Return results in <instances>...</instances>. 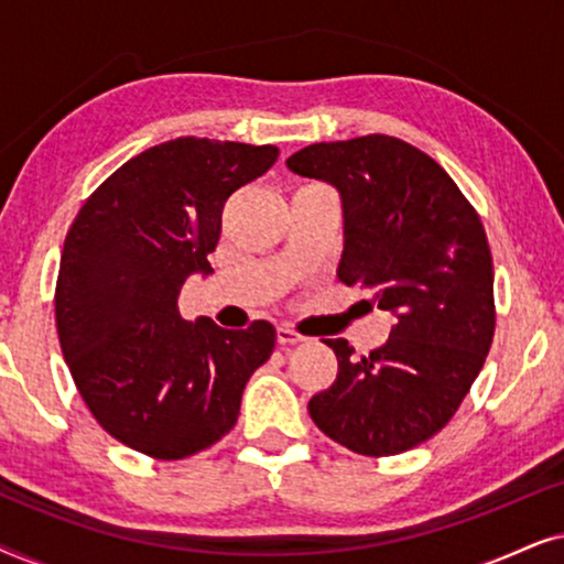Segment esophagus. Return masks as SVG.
Returning a JSON list of instances; mask_svg holds the SVG:
<instances>
[{
  "label": "esophagus",
  "instance_id": "34e87169",
  "mask_svg": "<svg viewBox=\"0 0 564 564\" xmlns=\"http://www.w3.org/2000/svg\"><path fill=\"white\" fill-rule=\"evenodd\" d=\"M300 341H303V334H300V330L290 328V326L276 328V344H280V346H295Z\"/></svg>",
  "mask_w": 564,
  "mask_h": 564
}]
</instances>
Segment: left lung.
<instances>
[{"instance_id":"8db88e82","label":"left lung","mask_w":564,"mask_h":564,"mask_svg":"<svg viewBox=\"0 0 564 564\" xmlns=\"http://www.w3.org/2000/svg\"><path fill=\"white\" fill-rule=\"evenodd\" d=\"M288 166L341 192L338 280L395 315L380 349L326 338L338 375L311 398L323 434L392 457L438 434L473 388L496 334L492 253L480 215L429 153L392 135L313 143Z\"/></svg>"}]
</instances>
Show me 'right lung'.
I'll use <instances>...</instances> for the list:
<instances>
[{"instance_id":"1","label":"right lung","mask_w":564,"mask_h":564,"mask_svg":"<svg viewBox=\"0 0 564 564\" xmlns=\"http://www.w3.org/2000/svg\"><path fill=\"white\" fill-rule=\"evenodd\" d=\"M276 156V145L195 135L159 143L107 176L68 228L53 300L61 351L99 426L145 457L220 442L272 357V323H192L176 297L192 272H210L228 197Z\"/></svg>"}]
</instances>
